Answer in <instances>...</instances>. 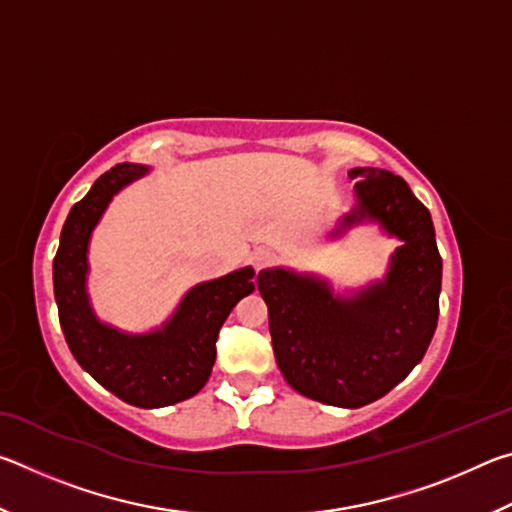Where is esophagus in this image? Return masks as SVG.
<instances>
[{
  "mask_svg": "<svg viewBox=\"0 0 512 512\" xmlns=\"http://www.w3.org/2000/svg\"><path fill=\"white\" fill-rule=\"evenodd\" d=\"M273 262V253L266 248H257L253 255H250V264H253L255 271H264V268Z\"/></svg>",
  "mask_w": 512,
  "mask_h": 512,
  "instance_id": "1",
  "label": "esophagus"
}]
</instances>
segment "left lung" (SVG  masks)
Instances as JSON below:
<instances>
[{"instance_id": "left-lung-1", "label": "left lung", "mask_w": 512, "mask_h": 512, "mask_svg": "<svg viewBox=\"0 0 512 512\" xmlns=\"http://www.w3.org/2000/svg\"><path fill=\"white\" fill-rule=\"evenodd\" d=\"M359 203L343 228L379 221L402 239L384 282L334 298L323 280L268 268L257 289L268 307L273 352L293 391L359 409L384 397L422 361L438 325L443 259L431 214L400 176L352 169Z\"/></svg>"}]
</instances>
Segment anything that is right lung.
<instances>
[{
    "label": "right lung",
    "mask_w": 512,
    "mask_h": 512,
    "mask_svg": "<svg viewBox=\"0 0 512 512\" xmlns=\"http://www.w3.org/2000/svg\"><path fill=\"white\" fill-rule=\"evenodd\" d=\"M146 171L117 164L69 210L54 257V296L65 341L81 368L126 404L160 409L189 400L207 384L219 329L232 307L255 291V271L248 266L198 284L158 332L131 336L101 325L85 293L88 241L110 198Z\"/></svg>",
    "instance_id": "1"
}]
</instances>
